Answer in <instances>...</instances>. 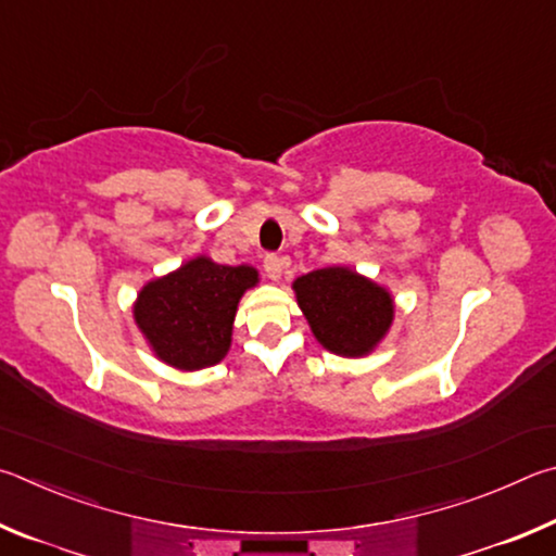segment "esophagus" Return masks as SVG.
Instances as JSON below:
<instances>
[{
	"mask_svg": "<svg viewBox=\"0 0 556 556\" xmlns=\"http://www.w3.org/2000/svg\"><path fill=\"white\" fill-rule=\"evenodd\" d=\"M286 263L288 261L276 256V253H266V256H263V270H266V276L270 280H280V276H283Z\"/></svg>",
	"mask_w": 556,
	"mask_h": 556,
	"instance_id": "34e87169",
	"label": "esophagus"
}]
</instances>
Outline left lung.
Returning a JSON list of instances; mask_svg holds the SVG:
<instances>
[{
  "label": "left lung",
  "mask_w": 556,
  "mask_h": 556,
  "mask_svg": "<svg viewBox=\"0 0 556 556\" xmlns=\"http://www.w3.org/2000/svg\"><path fill=\"white\" fill-rule=\"evenodd\" d=\"M293 288L317 342L332 354H368L393 323L391 295L349 268L313 270Z\"/></svg>",
  "instance_id": "8db88e82"
}]
</instances>
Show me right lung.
I'll return each mask as SVG.
<instances>
[{
    "mask_svg": "<svg viewBox=\"0 0 556 556\" xmlns=\"http://www.w3.org/2000/svg\"><path fill=\"white\" fill-rule=\"evenodd\" d=\"M256 283L258 273L251 266L192 258L141 290L136 325L165 364L182 371L214 366L229 352L239 298Z\"/></svg>",
    "mask_w": 556,
    "mask_h": 556,
    "instance_id": "1",
    "label": "right lung"
}]
</instances>
